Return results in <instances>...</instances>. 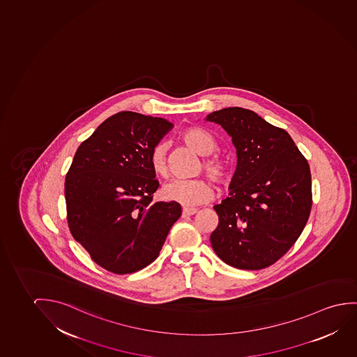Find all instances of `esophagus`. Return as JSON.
Instances as JSON below:
<instances>
[{"instance_id":"obj_1","label":"esophagus","mask_w":357,"mask_h":357,"mask_svg":"<svg viewBox=\"0 0 357 357\" xmlns=\"http://www.w3.org/2000/svg\"><path fill=\"white\" fill-rule=\"evenodd\" d=\"M197 212V208H192V207H184V208H183V212H181V216H183V218H189V216L195 215Z\"/></svg>"}]
</instances>
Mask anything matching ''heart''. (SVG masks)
I'll return each instance as SVG.
<instances>
[{"label":"heart","instance_id":"1","mask_svg":"<svg viewBox=\"0 0 357 357\" xmlns=\"http://www.w3.org/2000/svg\"><path fill=\"white\" fill-rule=\"evenodd\" d=\"M181 137V141L197 155H208L216 147L211 135L200 128L185 130ZM150 165L155 176L167 174V145L165 142H158L151 151ZM202 167L207 176L218 184L226 183L231 176L227 162L220 157L206 158L202 162ZM160 197L167 202H176L183 206H195L206 202L212 197V188L202 179L172 181L162 188Z\"/></svg>","mask_w":357,"mask_h":357}]
</instances>
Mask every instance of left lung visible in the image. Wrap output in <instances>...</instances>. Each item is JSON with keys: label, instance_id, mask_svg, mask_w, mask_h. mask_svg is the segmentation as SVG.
Instances as JSON below:
<instances>
[{"label": "left lung", "instance_id": "left-lung-1", "mask_svg": "<svg viewBox=\"0 0 357 357\" xmlns=\"http://www.w3.org/2000/svg\"><path fill=\"white\" fill-rule=\"evenodd\" d=\"M205 120L221 125L237 150L229 195L213 206L212 248L233 268L264 269L295 244L308 221L310 165L284 129L249 109H221Z\"/></svg>", "mask_w": 357, "mask_h": 357}]
</instances>
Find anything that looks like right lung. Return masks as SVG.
<instances>
[{"mask_svg": "<svg viewBox=\"0 0 357 357\" xmlns=\"http://www.w3.org/2000/svg\"><path fill=\"white\" fill-rule=\"evenodd\" d=\"M173 124L120 112L79 145L65 181L71 234L99 266L114 274L144 269L158 257L181 218L176 202H152L160 183L151 151Z\"/></svg>", "mask_w": 357, "mask_h": 357, "instance_id": "right-lung-1", "label": "right lung"}]
</instances>
